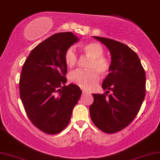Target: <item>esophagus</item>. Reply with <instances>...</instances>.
<instances>
[{
  "label": "esophagus",
  "instance_id": "1",
  "mask_svg": "<svg viewBox=\"0 0 160 160\" xmlns=\"http://www.w3.org/2000/svg\"><path fill=\"white\" fill-rule=\"evenodd\" d=\"M82 92L83 93V94H90V92H88V91H87V90H82Z\"/></svg>",
  "mask_w": 160,
  "mask_h": 160
}]
</instances>
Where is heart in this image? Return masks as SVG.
I'll return each mask as SVG.
<instances>
[{
  "label": "heart",
  "instance_id": "b5f03b06",
  "mask_svg": "<svg viewBox=\"0 0 160 160\" xmlns=\"http://www.w3.org/2000/svg\"><path fill=\"white\" fill-rule=\"evenodd\" d=\"M83 51L86 55L91 58L88 64L89 70H77L68 75V80L84 89H92L99 81V72L105 75L109 72L111 63L104 57V48L100 43L90 42L83 46ZM78 56L74 47L71 46L66 51L64 61L68 68L74 67L77 63Z\"/></svg>",
  "mask_w": 160,
  "mask_h": 160
}]
</instances>
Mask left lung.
<instances>
[{"mask_svg": "<svg viewBox=\"0 0 160 160\" xmlns=\"http://www.w3.org/2000/svg\"><path fill=\"white\" fill-rule=\"evenodd\" d=\"M111 53L109 73L103 81V94H93L90 117L105 133H115L128 126L137 116L145 97L146 76L134 51L110 38L93 36ZM110 91L111 94L108 95Z\"/></svg>", "mask_w": 160, "mask_h": 160, "instance_id": "8db88e82", "label": "left lung"}]
</instances>
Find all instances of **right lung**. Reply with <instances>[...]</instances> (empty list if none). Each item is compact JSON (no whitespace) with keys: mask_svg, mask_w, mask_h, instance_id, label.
<instances>
[{"mask_svg":"<svg viewBox=\"0 0 160 160\" xmlns=\"http://www.w3.org/2000/svg\"><path fill=\"white\" fill-rule=\"evenodd\" d=\"M78 41L72 32L53 34L31 51L22 67V103L31 122L46 134L64 129L82 95L78 86L65 85V52Z\"/></svg>","mask_w":160,"mask_h":160,"instance_id":"right-lung-1","label":"right lung"}]
</instances>
